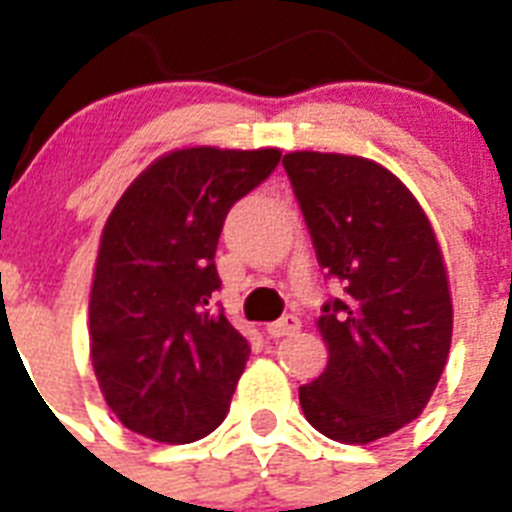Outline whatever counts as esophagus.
<instances>
[{
  "instance_id": "esophagus-1",
  "label": "esophagus",
  "mask_w": 512,
  "mask_h": 512,
  "mask_svg": "<svg viewBox=\"0 0 512 512\" xmlns=\"http://www.w3.org/2000/svg\"><path fill=\"white\" fill-rule=\"evenodd\" d=\"M297 329H300V319H297V316H292V313H287V316H281L279 321L268 324V335L279 340V337L295 335Z\"/></svg>"
}]
</instances>
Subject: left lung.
Returning a JSON list of instances; mask_svg holds the SVG:
<instances>
[{"label": "left lung", "instance_id": "1", "mask_svg": "<svg viewBox=\"0 0 512 512\" xmlns=\"http://www.w3.org/2000/svg\"><path fill=\"white\" fill-rule=\"evenodd\" d=\"M327 279L329 364L300 388L305 420L332 441L369 444L420 417L452 345V297L428 217L406 185L361 156H284Z\"/></svg>", "mask_w": 512, "mask_h": 512}]
</instances>
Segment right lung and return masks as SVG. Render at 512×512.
Wrapping results in <instances>:
<instances>
[{"label":"right lung","mask_w":512,"mask_h":512,"mask_svg":"<svg viewBox=\"0 0 512 512\" xmlns=\"http://www.w3.org/2000/svg\"><path fill=\"white\" fill-rule=\"evenodd\" d=\"M279 159L276 148L175 151L108 217L90 295L92 366L132 433L191 444L225 420L249 342L215 305L217 241L233 204Z\"/></svg>","instance_id":"obj_1"}]
</instances>
